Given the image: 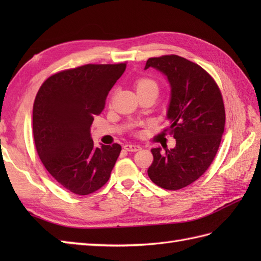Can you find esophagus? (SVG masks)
Listing matches in <instances>:
<instances>
[{"label":"esophagus","instance_id":"1","mask_svg":"<svg viewBox=\"0 0 261 261\" xmlns=\"http://www.w3.org/2000/svg\"><path fill=\"white\" fill-rule=\"evenodd\" d=\"M126 151H131V152H136V151H139L141 150V147L140 146H137V145H131V143H126L123 147Z\"/></svg>","mask_w":261,"mask_h":261}]
</instances>
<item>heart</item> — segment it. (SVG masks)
<instances>
[{"label":"heart","mask_w":261,"mask_h":261,"mask_svg":"<svg viewBox=\"0 0 261 261\" xmlns=\"http://www.w3.org/2000/svg\"><path fill=\"white\" fill-rule=\"evenodd\" d=\"M136 88L137 92L147 91V90H158L157 83L148 77H142V79L138 80L136 82Z\"/></svg>","instance_id":"heart-1"}]
</instances>
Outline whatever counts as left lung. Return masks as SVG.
Returning <instances> with one entry per match:
<instances>
[{"label": "left lung", "mask_w": 261, "mask_h": 261, "mask_svg": "<svg viewBox=\"0 0 261 261\" xmlns=\"http://www.w3.org/2000/svg\"><path fill=\"white\" fill-rule=\"evenodd\" d=\"M169 81L171 97L165 129L176 139L173 149H151L148 176L169 191L184 188L201 177L214 160L224 131L225 110L220 88L201 66L177 55L149 58Z\"/></svg>", "instance_id": "8db88e82"}]
</instances>
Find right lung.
<instances>
[{
    "label": "right lung",
    "instance_id": "right-lung-1",
    "mask_svg": "<svg viewBox=\"0 0 261 261\" xmlns=\"http://www.w3.org/2000/svg\"><path fill=\"white\" fill-rule=\"evenodd\" d=\"M126 63L87 64L49 76L33 103V139L39 158L69 192L88 195L107 184L121 152L119 143L96 148L94 118Z\"/></svg>",
    "mask_w": 261,
    "mask_h": 261
}]
</instances>
